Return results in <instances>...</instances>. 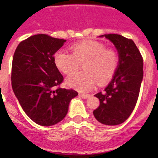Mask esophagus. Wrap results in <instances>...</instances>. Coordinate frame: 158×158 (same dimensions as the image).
Masks as SVG:
<instances>
[{"instance_id":"esophagus-1","label":"esophagus","mask_w":158,"mask_h":158,"mask_svg":"<svg viewBox=\"0 0 158 158\" xmlns=\"http://www.w3.org/2000/svg\"><path fill=\"white\" fill-rule=\"evenodd\" d=\"M79 95H80V96L82 97V98H89V95H89V94L80 93V94H79Z\"/></svg>"}]
</instances>
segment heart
Masks as SVG:
<instances>
[{"label": "heart", "mask_w": 158, "mask_h": 158, "mask_svg": "<svg viewBox=\"0 0 158 158\" xmlns=\"http://www.w3.org/2000/svg\"><path fill=\"white\" fill-rule=\"evenodd\" d=\"M73 52L58 50L55 52L53 61L56 68L66 75H69L83 63L82 73H73L66 82L81 92L90 90L98 82L103 84L109 81L115 73L119 63L117 51L106 48L104 44L95 40H85L74 44Z\"/></svg>", "instance_id": "obj_1"}]
</instances>
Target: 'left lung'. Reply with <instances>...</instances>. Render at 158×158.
<instances>
[{
  "mask_svg": "<svg viewBox=\"0 0 158 158\" xmlns=\"http://www.w3.org/2000/svg\"><path fill=\"white\" fill-rule=\"evenodd\" d=\"M100 36L113 43L118 52L119 63L104 92L95 95L100 105L93 114L102 125H117L128 118L136 106L143 79V58L132 40L114 33Z\"/></svg>",
  "mask_w": 158,
  "mask_h": 158,
  "instance_id": "obj_1",
  "label": "left lung"
}]
</instances>
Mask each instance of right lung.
Returning <instances> with one entry per match:
<instances>
[{
  "instance_id": "add662e5",
  "label": "right lung",
  "mask_w": 158,
  "mask_h": 158,
  "mask_svg": "<svg viewBox=\"0 0 158 158\" xmlns=\"http://www.w3.org/2000/svg\"><path fill=\"white\" fill-rule=\"evenodd\" d=\"M66 40L36 34L21 41L12 62L11 84L22 109L31 120L51 126L66 115L73 89H62L63 76L53 61L55 52Z\"/></svg>"
}]
</instances>
